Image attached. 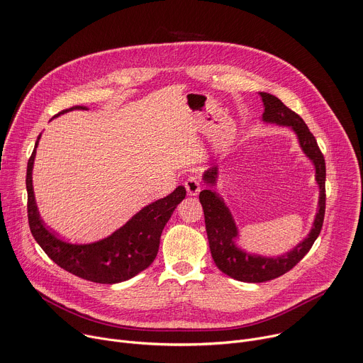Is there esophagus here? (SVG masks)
<instances>
[{"label":"esophagus","mask_w":363,"mask_h":363,"mask_svg":"<svg viewBox=\"0 0 363 363\" xmlns=\"http://www.w3.org/2000/svg\"><path fill=\"white\" fill-rule=\"evenodd\" d=\"M184 185H185V189H186V192L189 194V195H196L200 192V189H201V185H200V178L196 177V175H191V177H188L186 178V181L184 182Z\"/></svg>","instance_id":"34e87169"}]
</instances>
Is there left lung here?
<instances>
[{"instance_id":"1","label":"left lung","mask_w":363,"mask_h":363,"mask_svg":"<svg viewBox=\"0 0 363 363\" xmlns=\"http://www.w3.org/2000/svg\"><path fill=\"white\" fill-rule=\"evenodd\" d=\"M259 94L262 96L263 107H265L262 120L291 127L300 140L301 149L313 160L315 167V181L320 186V196L318 211L315 214V220L308 238H306L300 245H296L286 255L265 257L250 255L239 249L235 245V239L238 238L236 223L221 196H218L211 189H204L200 192V203L204 210L210 250L216 267L223 274L243 282H267L291 271L308 253L313 243L318 238L325 211V162L315 138L313 136L304 120L289 110L279 98L268 92ZM217 174V167L208 169L204 174V181L207 184L216 185Z\"/></svg>"}]
</instances>
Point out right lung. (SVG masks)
I'll list each match as a JSON object with an SVG mask.
<instances>
[{"instance_id":"obj_1","label":"right lung","mask_w":363,"mask_h":363,"mask_svg":"<svg viewBox=\"0 0 363 363\" xmlns=\"http://www.w3.org/2000/svg\"><path fill=\"white\" fill-rule=\"evenodd\" d=\"M72 110H86V107L75 106L59 114ZM39 139L40 136L27 162L26 188L30 232L45 253L65 271L96 284L123 282L145 271L157 255L164 224L171 218L177 206L185 199V188L178 186L168 196L146 206L117 232L100 242L89 245L67 243L48 230L35 201L31 171Z\"/></svg>"}]
</instances>
